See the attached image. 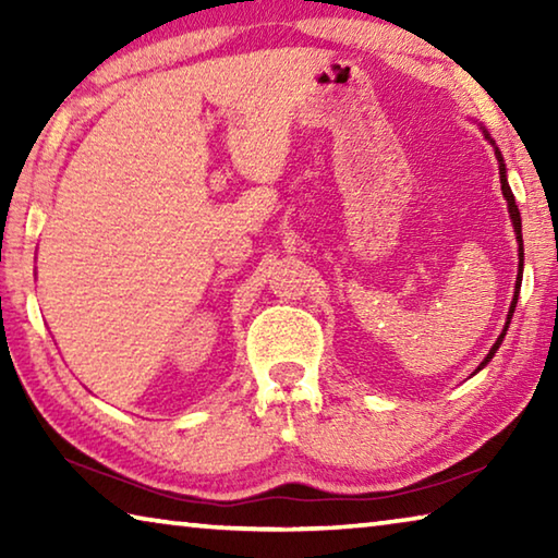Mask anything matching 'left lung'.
<instances>
[{"instance_id": "left-lung-1", "label": "left lung", "mask_w": 558, "mask_h": 558, "mask_svg": "<svg viewBox=\"0 0 558 558\" xmlns=\"http://www.w3.org/2000/svg\"><path fill=\"white\" fill-rule=\"evenodd\" d=\"M495 145V143H493ZM495 155H497V159H499V182H502V194H505V199H507V204H509V216H512V223H514V231H517V239H519V278H517V292H519V288H522V219H519V209H517V204H514V194H512V189H509V184H507V174H505V162H502V155H499V149L495 147ZM517 292H514V300H512V305H509V315H507V325H505V329H502V335L497 337V342H495V347L489 349V354L485 356V362L477 366V372L483 369V366L489 362V359L495 356V352L499 349V344H502V339H505V335H507V327H509V319H512V313H514V307H517Z\"/></svg>"}]
</instances>
